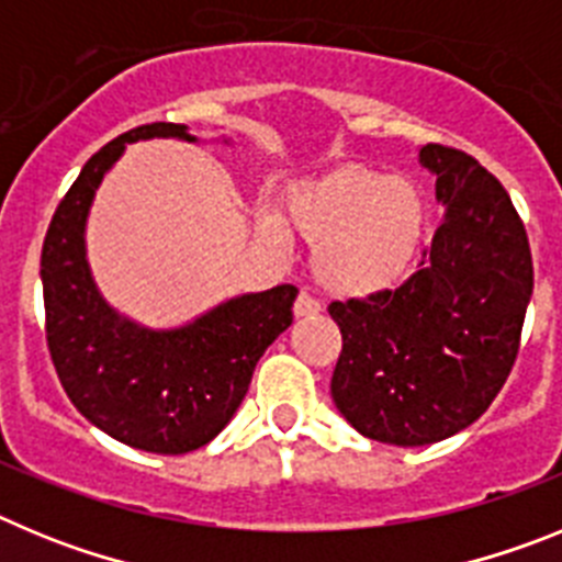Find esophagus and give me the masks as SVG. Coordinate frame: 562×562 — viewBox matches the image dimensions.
Instances as JSON below:
<instances>
[{"label":"esophagus","mask_w":562,"mask_h":562,"mask_svg":"<svg viewBox=\"0 0 562 562\" xmlns=\"http://www.w3.org/2000/svg\"><path fill=\"white\" fill-rule=\"evenodd\" d=\"M292 312H295V317H312V315H317V312H321V304H317L312 295L301 292V295L295 297V306H292Z\"/></svg>","instance_id":"1"}]
</instances>
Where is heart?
Returning a JSON list of instances; mask_svg holds the SVG:
<instances>
[{
  "instance_id": "b5f03b06",
  "label": "heart",
  "mask_w": 562,
  "mask_h": 562,
  "mask_svg": "<svg viewBox=\"0 0 562 562\" xmlns=\"http://www.w3.org/2000/svg\"><path fill=\"white\" fill-rule=\"evenodd\" d=\"M284 224L315 247L312 276L326 292L371 297L394 290L414 267L428 236V196L411 177L346 162L292 182L281 216L270 207L256 213L272 247L286 245Z\"/></svg>"
}]
</instances>
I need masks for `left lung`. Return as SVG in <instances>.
<instances>
[{
    "instance_id": "8db88e82",
    "label": "left lung",
    "mask_w": 562,
    "mask_h": 562,
    "mask_svg": "<svg viewBox=\"0 0 562 562\" xmlns=\"http://www.w3.org/2000/svg\"><path fill=\"white\" fill-rule=\"evenodd\" d=\"M445 205L400 290L335 301L342 335L331 400L366 439L422 448L470 428L504 389L532 297L524 222L493 173L459 148H419Z\"/></svg>"
}]
</instances>
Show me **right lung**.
<instances>
[{
  "mask_svg": "<svg viewBox=\"0 0 562 562\" xmlns=\"http://www.w3.org/2000/svg\"><path fill=\"white\" fill-rule=\"evenodd\" d=\"M154 137L200 140L182 123H148L92 154L49 222L42 286L49 357L72 405L128 448L180 456L233 419L256 362L290 329L297 290L281 284L227 297L171 329H148L109 304L89 270V207L126 143Z\"/></svg>",
  "mask_w": 562,
  "mask_h": 562,
  "instance_id": "obj_1",
  "label": "right lung"
}]
</instances>
